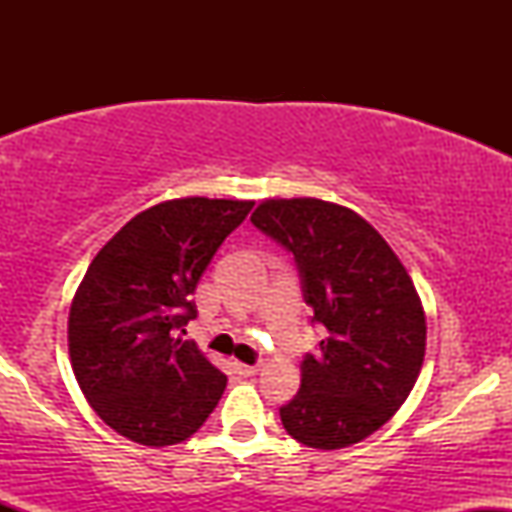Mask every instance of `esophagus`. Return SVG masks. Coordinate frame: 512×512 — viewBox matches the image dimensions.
Masks as SVG:
<instances>
[{
	"label": "esophagus",
	"instance_id": "34e87169",
	"mask_svg": "<svg viewBox=\"0 0 512 512\" xmlns=\"http://www.w3.org/2000/svg\"><path fill=\"white\" fill-rule=\"evenodd\" d=\"M233 368H236V373H240V375H245V378H248V375H255L257 370H260V366H257V363H240V361H236L233 363Z\"/></svg>",
	"mask_w": 512,
	"mask_h": 512
}]
</instances>
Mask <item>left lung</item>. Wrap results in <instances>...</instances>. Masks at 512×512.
Instances as JSON below:
<instances>
[{"mask_svg":"<svg viewBox=\"0 0 512 512\" xmlns=\"http://www.w3.org/2000/svg\"><path fill=\"white\" fill-rule=\"evenodd\" d=\"M250 221L293 252L305 303L327 330L305 356L301 390L279 409L308 448L361 443L395 416L419 378L426 313L404 264L356 211L315 197L264 199Z\"/></svg>","mask_w":512,"mask_h":512,"instance_id":"obj_1","label":"left lung"}]
</instances>
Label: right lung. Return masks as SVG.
I'll use <instances>...</instances> for the list:
<instances>
[{"label": "right lung", "instance_id": "add662e5", "mask_svg": "<svg viewBox=\"0 0 512 512\" xmlns=\"http://www.w3.org/2000/svg\"><path fill=\"white\" fill-rule=\"evenodd\" d=\"M252 204L209 197L154 204L88 264L69 308V358L91 409L127 440L182 443L219 404L226 375L173 332L197 315L190 296L199 276Z\"/></svg>", "mask_w": 512, "mask_h": 512}]
</instances>
